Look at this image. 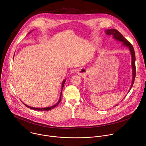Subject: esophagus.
I'll return each instance as SVG.
<instances>
[{
	"label": "esophagus",
	"instance_id": "obj_1",
	"mask_svg": "<svg viewBox=\"0 0 146 146\" xmlns=\"http://www.w3.org/2000/svg\"><path fill=\"white\" fill-rule=\"evenodd\" d=\"M78 73L79 74H82L83 73V71H82V70H78Z\"/></svg>",
	"mask_w": 146,
	"mask_h": 146
}]
</instances>
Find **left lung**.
I'll return each instance as SVG.
<instances>
[{
	"label": "left lung",
	"instance_id": "obj_1",
	"mask_svg": "<svg viewBox=\"0 0 146 146\" xmlns=\"http://www.w3.org/2000/svg\"><path fill=\"white\" fill-rule=\"evenodd\" d=\"M105 33L106 34H107L108 35H112L113 38L115 39L116 40L122 42H123L122 45L127 47L129 49V50L130 52V54L131 55V68H132V73H132L133 76H132L131 85L129 90V91H130L132 86L133 85V83L135 80V77H136V65H135L136 56H135V52L134 50V48L133 46H132V45L127 40V39H125L124 36L116 29L107 30L105 31Z\"/></svg>",
	"mask_w": 146,
	"mask_h": 146
}]
</instances>
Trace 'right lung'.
<instances>
[{
    "label": "right lung",
    "mask_w": 146,
    "mask_h": 146,
    "mask_svg": "<svg viewBox=\"0 0 146 146\" xmlns=\"http://www.w3.org/2000/svg\"><path fill=\"white\" fill-rule=\"evenodd\" d=\"M65 82H66V80H64L63 81V82H62V90H61V92H60V96L59 100L58 101V102L55 105L52 106V107H46V108H34V107H30V106H28V105H25V104H24V103H23V104H24L27 107H28V108H30V109L34 110H37V111H49V110H52V109H54L55 107H56V106H57V105L60 102V101H61V97H62V89H63V87H64V84Z\"/></svg>",
    "instance_id": "obj_1"
}]
</instances>
